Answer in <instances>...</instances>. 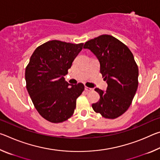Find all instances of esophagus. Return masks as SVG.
Segmentation results:
<instances>
[{
    "label": "esophagus",
    "mask_w": 160,
    "mask_h": 160,
    "mask_svg": "<svg viewBox=\"0 0 160 160\" xmlns=\"http://www.w3.org/2000/svg\"><path fill=\"white\" fill-rule=\"evenodd\" d=\"M85 91H87V92L93 91V89H92V88H88V87H87V86L85 87Z\"/></svg>",
    "instance_id": "1"
}]
</instances>
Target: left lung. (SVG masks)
Wrapping results in <instances>:
<instances>
[{
	"label": "left lung",
	"mask_w": 160,
	"mask_h": 160,
	"mask_svg": "<svg viewBox=\"0 0 160 160\" xmlns=\"http://www.w3.org/2000/svg\"><path fill=\"white\" fill-rule=\"evenodd\" d=\"M100 63V72L107 81L106 92L99 88V102L92 107L105 118L114 119L131 106L138 86V68L133 55L126 45L116 38L103 34L85 42Z\"/></svg>",
	"instance_id": "1"
}]
</instances>
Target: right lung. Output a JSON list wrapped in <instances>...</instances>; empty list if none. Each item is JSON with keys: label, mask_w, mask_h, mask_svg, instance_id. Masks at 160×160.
<instances>
[{"label": "right lung", "mask_w": 160, "mask_h": 160, "mask_svg": "<svg viewBox=\"0 0 160 160\" xmlns=\"http://www.w3.org/2000/svg\"><path fill=\"white\" fill-rule=\"evenodd\" d=\"M83 44L48 41L35 49L26 67L27 90L35 109L49 122L61 123L71 117L84 91L82 83L70 86L63 78Z\"/></svg>", "instance_id": "obj_1"}]
</instances>
